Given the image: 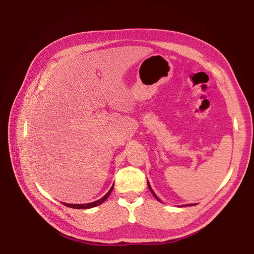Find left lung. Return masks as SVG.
<instances>
[{"mask_svg": "<svg viewBox=\"0 0 254 254\" xmlns=\"http://www.w3.org/2000/svg\"><path fill=\"white\" fill-rule=\"evenodd\" d=\"M147 185H148V183H147ZM148 188H149V190H150V192H152V193H153V194H154V196H155V197H156V198H157V199H158V201H159V198H158V197H157V195H156V194H155V193H154V191H153V190H152V188H150V186H149V185H148ZM190 205H191V204H190Z\"/></svg>", "mask_w": 254, "mask_h": 254, "instance_id": "left-lung-1", "label": "left lung"}]
</instances>
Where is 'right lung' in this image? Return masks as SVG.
<instances>
[{
  "instance_id": "obj_1",
  "label": "right lung",
  "mask_w": 254,
  "mask_h": 254,
  "mask_svg": "<svg viewBox=\"0 0 254 254\" xmlns=\"http://www.w3.org/2000/svg\"><path fill=\"white\" fill-rule=\"evenodd\" d=\"M112 189H113V187L110 189L109 192H108L104 197H101L100 199H98V201L93 202V203H88V204H65V203H63V204L65 205V206H67V207H71V208H77V209H85V208H91V207H95V206H97V205H99V204H101L102 202H105L106 199H107L108 197H109V195H110L111 192H112Z\"/></svg>"
}]
</instances>
